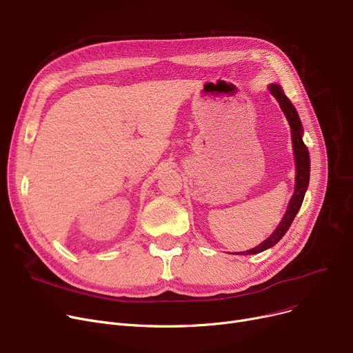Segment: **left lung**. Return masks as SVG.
<instances>
[{
	"mask_svg": "<svg viewBox=\"0 0 353 353\" xmlns=\"http://www.w3.org/2000/svg\"><path fill=\"white\" fill-rule=\"evenodd\" d=\"M269 90L272 94L274 96V99L279 103L283 114L292 128V140H293V150H294V159H296V188H294V193L289 201L288 206V212L285 213V217L282 219L281 225L276 228V230L270 234V237H268L263 243H261L259 246L246 250V252H240V254H256L261 253L272 246H274L279 240L285 236V233L289 230L292 221L294 219V216L298 214L302 201L307 189L309 184V176H310V160H309V152L307 147L302 140V133L303 128L298 116V111L293 107V104L290 103V100L285 96L283 90L277 85V84H270Z\"/></svg>",
	"mask_w": 353,
	"mask_h": 353,
	"instance_id": "left-lung-1",
	"label": "left lung"
}]
</instances>
